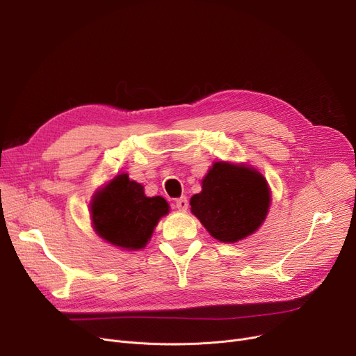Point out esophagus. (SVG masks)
Here are the masks:
<instances>
[{"instance_id":"1","label":"esophagus","mask_w":356,"mask_h":356,"mask_svg":"<svg viewBox=\"0 0 356 356\" xmlns=\"http://www.w3.org/2000/svg\"><path fill=\"white\" fill-rule=\"evenodd\" d=\"M188 207H189V202H188V197H186V196H181V197L176 199V208L179 211H181V212L188 211Z\"/></svg>"}]
</instances>
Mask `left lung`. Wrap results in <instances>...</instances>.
<instances>
[{"label": "left lung", "instance_id": "1", "mask_svg": "<svg viewBox=\"0 0 356 356\" xmlns=\"http://www.w3.org/2000/svg\"><path fill=\"white\" fill-rule=\"evenodd\" d=\"M192 213L220 242H236L255 232L267 216L266 179L247 165L216 161L191 199Z\"/></svg>", "mask_w": 356, "mask_h": 356}]
</instances>
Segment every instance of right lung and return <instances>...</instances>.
<instances>
[{"instance_id": "add662e5", "label": "right lung", "mask_w": 356, "mask_h": 356, "mask_svg": "<svg viewBox=\"0 0 356 356\" xmlns=\"http://www.w3.org/2000/svg\"><path fill=\"white\" fill-rule=\"evenodd\" d=\"M93 228L109 244L125 250H140L161 216L168 212V203L161 196L147 197L144 188L118 175L93 197L90 203Z\"/></svg>"}]
</instances>
